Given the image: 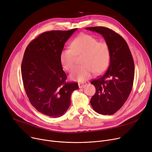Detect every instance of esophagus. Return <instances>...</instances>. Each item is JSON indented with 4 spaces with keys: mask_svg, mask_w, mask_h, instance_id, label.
Returning a JSON list of instances; mask_svg holds the SVG:
<instances>
[{
    "mask_svg": "<svg viewBox=\"0 0 152 152\" xmlns=\"http://www.w3.org/2000/svg\"><path fill=\"white\" fill-rule=\"evenodd\" d=\"M87 85V83H79L78 86L79 88H83V87H84Z\"/></svg>",
    "mask_w": 152,
    "mask_h": 152,
    "instance_id": "obj_1",
    "label": "esophagus"
}]
</instances>
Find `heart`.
<instances>
[{
	"label": "heart",
	"mask_w": 152,
	"mask_h": 152,
	"mask_svg": "<svg viewBox=\"0 0 152 152\" xmlns=\"http://www.w3.org/2000/svg\"><path fill=\"white\" fill-rule=\"evenodd\" d=\"M76 57H81L83 65L76 68L70 75L73 80L84 81L93 75H99L107 68L110 52L105 42H100L92 36L83 34L76 37L70 45V49L60 52V61L64 69L71 71L75 68Z\"/></svg>",
	"instance_id": "heart-1"
}]
</instances>
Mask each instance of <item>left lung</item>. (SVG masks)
I'll use <instances>...</instances> for the list:
<instances>
[{"mask_svg":"<svg viewBox=\"0 0 152 152\" xmlns=\"http://www.w3.org/2000/svg\"><path fill=\"white\" fill-rule=\"evenodd\" d=\"M86 29L102 34L110 52L108 69L91 81L96 91L91 104L99 114L113 115L122 107L131 92L134 78L132 56L125 40L113 30L102 26Z\"/></svg>","mask_w":152,"mask_h":152,"instance_id":"1","label":"left lung"}]
</instances>
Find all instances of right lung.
Wrapping results in <instances>:
<instances>
[{
	"instance_id": "1",
	"label": "right lung",
	"mask_w": 152,
	"mask_h": 152,
	"mask_svg": "<svg viewBox=\"0 0 152 152\" xmlns=\"http://www.w3.org/2000/svg\"><path fill=\"white\" fill-rule=\"evenodd\" d=\"M77 28L50 31L40 34L26 47L21 63V75L27 96L38 111L52 118L66 113L77 83H67L60 61L64 45Z\"/></svg>"
}]
</instances>
